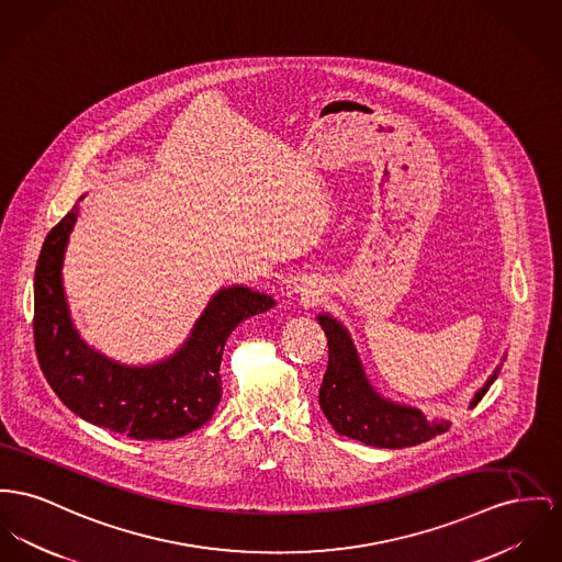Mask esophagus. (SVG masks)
<instances>
[{
    "label": "esophagus",
    "instance_id": "34e87169",
    "mask_svg": "<svg viewBox=\"0 0 562 562\" xmlns=\"http://www.w3.org/2000/svg\"><path fill=\"white\" fill-rule=\"evenodd\" d=\"M300 292H302V296L306 300L315 299V296L319 294V292H317V290H313V288H304V290H300Z\"/></svg>",
    "mask_w": 562,
    "mask_h": 562
}]
</instances>
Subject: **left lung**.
<instances>
[{
    "instance_id": "1",
    "label": "left lung",
    "mask_w": 562,
    "mask_h": 562,
    "mask_svg": "<svg viewBox=\"0 0 562 562\" xmlns=\"http://www.w3.org/2000/svg\"><path fill=\"white\" fill-rule=\"evenodd\" d=\"M317 322L328 337V369L319 387V405L338 435L373 448L401 449L430 441L448 430L446 419L428 422L419 409L379 396L364 374L345 326L326 313L319 315ZM498 371L501 367H496L484 387L477 390L471 409L484 398Z\"/></svg>"
}]
</instances>
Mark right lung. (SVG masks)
Wrapping results in <instances>:
<instances>
[{
  "mask_svg": "<svg viewBox=\"0 0 562 562\" xmlns=\"http://www.w3.org/2000/svg\"><path fill=\"white\" fill-rule=\"evenodd\" d=\"M78 198L42 245L34 279V342L40 369L59 401L78 417L136 441H170L206 424L222 401V356L232 330L274 300L243 285L220 290L177 353L125 367L91 349L76 333L61 268Z\"/></svg>",
  "mask_w": 562,
  "mask_h": 562,
  "instance_id": "1",
  "label": "right lung"
}]
</instances>
